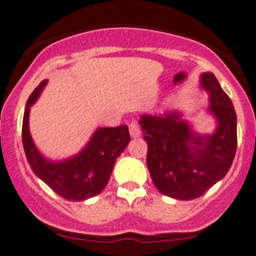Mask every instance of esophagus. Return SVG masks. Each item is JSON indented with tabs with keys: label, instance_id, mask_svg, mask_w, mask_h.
Here are the masks:
<instances>
[{
	"label": "esophagus",
	"instance_id": "1",
	"mask_svg": "<svg viewBox=\"0 0 256 256\" xmlns=\"http://www.w3.org/2000/svg\"><path fill=\"white\" fill-rule=\"evenodd\" d=\"M128 131H130L131 138H138V136L141 135L140 125H138L136 121H131V122L128 124Z\"/></svg>",
	"mask_w": 256,
	"mask_h": 256
}]
</instances>
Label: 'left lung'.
<instances>
[{
    "mask_svg": "<svg viewBox=\"0 0 256 256\" xmlns=\"http://www.w3.org/2000/svg\"><path fill=\"white\" fill-rule=\"evenodd\" d=\"M202 85L210 94V112L219 124L214 135L193 136L190 126L180 121L177 114L144 115L140 120L152 182L162 194L176 200H194L204 194L228 174L236 156V114L233 102L214 74H203Z\"/></svg>",
    "mask_w": 256,
    "mask_h": 256,
    "instance_id": "8db88e82",
    "label": "left lung"
}]
</instances>
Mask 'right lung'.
I'll return each mask as SVG.
<instances>
[{"label": "right lung", "mask_w": 256, "mask_h": 256, "mask_svg": "<svg viewBox=\"0 0 256 256\" xmlns=\"http://www.w3.org/2000/svg\"><path fill=\"white\" fill-rule=\"evenodd\" d=\"M46 84L47 80H43L33 90L23 116L22 142L28 164L33 172L64 200L78 202L95 197L108 184L116 158L130 142L128 126L98 128L78 156L63 162L47 161L36 148L28 128L30 106Z\"/></svg>", "instance_id": "right-lung-1"}]
</instances>
